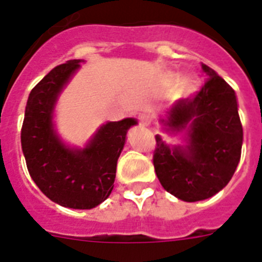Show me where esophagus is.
<instances>
[{
	"instance_id": "1",
	"label": "esophagus",
	"mask_w": 262,
	"mask_h": 262,
	"mask_svg": "<svg viewBox=\"0 0 262 262\" xmlns=\"http://www.w3.org/2000/svg\"><path fill=\"white\" fill-rule=\"evenodd\" d=\"M139 122H140V124L144 127L151 126V118H149V115H147V114L139 115Z\"/></svg>"
}]
</instances>
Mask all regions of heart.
Wrapping results in <instances>:
<instances>
[{
  "label": "heart",
  "instance_id": "heart-1",
  "mask_svg": "<svg viewBox=\"0 0 262 262\" xmlns=\"http://www.w3.org/2000/svg\"><path fill=\"white\" fill-rule=\"evenodd\" d=\"M165 82L170 88L180 84L178 97H182V98H191V97H194L201 86L200 78L194 75H189L186 77L181 78V75H178V73H169L165 78Z\"/></svg>",
  "mask_w": 262,
  "mask_h": 262
}]
</instances>
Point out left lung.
Listing matches in <instances>:
<instances>
[{
  "label": "left lung",
  "instance_id": "8db88e82",
  "mask_svg": "<svg viewBox=\"0 0 262 262\" xmlns=\"http://www.w3.org/2000/svg\"><path fill=\"white\" fill-rule=\"evenodd\" d=\"M207 81L194 98L177 101L159 118L166 134H182V144L156 135L155 172L168 193L185 202L211 198L235 173L242 156L243 126L232 88L202 64Z\"/></svg>",
  "mask_w": 262,
  "mask_h": 262
}]
</instances>
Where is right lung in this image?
<instances>
[{"instance_id": "add662e5", "label": "right lung", "mask_w": 262, "mask_h": 262, "mask_svg": "<svg viewBox=\"0 0 262 262\" xmlns=\"http://www.w3.org/2000/svg\"><path fill=\"white\" fill-rule=\"evenodd\" d=\"M82 61L57 66L31 90L20 143L30 176L41 193L62 207L89 210L110 195L127 131L138 120L106 122L82 148L62 142L55 128V106Z\"/></svg>"}]
</instances>
